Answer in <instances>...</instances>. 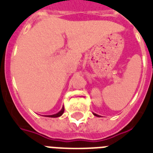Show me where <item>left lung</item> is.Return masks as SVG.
Wrapping results in <instances>:
<instances>
[{
	"instance_id": "obj_1",
	"label": "left lung",
	"mask_w": 153,
	"mask_h": 153,
	"mask_svg": "<svg viewBox=\"0 0 153 153\" xmlns=\"http://www.w3.org/2000/svg\"><path fill=\"white\" fill-rule=\"evenodd\" d=\"M94 114V115H95V116H97V117H99V115H98V114Z\"/></svg>"
}]
</instances>
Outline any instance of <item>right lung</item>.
Returning a JSON list of instances; mask_svg holds the SVG:
<instances>
[{"instance_id": "add662e5", "label": "right lung", "mask_w": 153, "mask_h": 153, "mask_svg": "<svg viewBox=\"0 0 153 153\" xmlns=\"http://www.w3.org/2000/svg\"><path fill=\"white\" fill-rule=\"evenodd\" d=\"M63 112H64V108L62 107V109L60 110L58 114H54V115H48V117H60L61 115H62V114H63Z\"/></svg>"}]
</instances>
